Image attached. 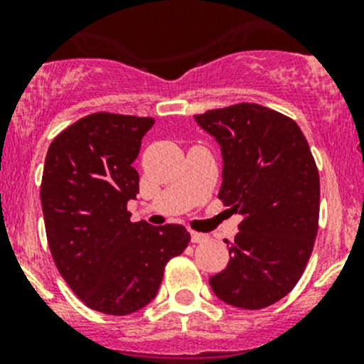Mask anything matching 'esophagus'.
Listing matches in <instances>:
<instances>
[{
	"mask_svg": "<svg viewBox=\"0 0 364 364\" xmlns=\"http://www.w3.org/2000/svg\"><path fill=\"white\" fill-rule=\"evenodd\" d=\"M204 241H208V236H205V234L192 232V243H204Z\"/></svg>",
	"mask_w": 364,
	"mask_h": 364,
	"instance_id": "1",
	"label": "esophagus"
}]
</instances>
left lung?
I'll use <instances>...</instances> for the list:
<instances>
[{"instance_id":"8db88e82","label":"left lung","mask_w":364,"mask_h":364,"mask_svg":"<svg viewBox=\"0 0 364 364\" xmlns=\"http://www.w3.org/2000/svg\"><path fill=\"white\" fill-rule=\"evenodd\" d=\"M196 121L222 149L218 199L243 215L229 264L209 285L230 306L260 310L296 287L314 250L317 165L296 121L273 109L243 102Z\"/></svg>"}]
</instances>
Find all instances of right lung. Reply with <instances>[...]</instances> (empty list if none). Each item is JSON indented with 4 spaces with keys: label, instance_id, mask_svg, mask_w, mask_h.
Listing matches in <instances>:
<instances>
[{
    "label": "right lung",
    "instance_id": "obj_1",
    "mask_svg": "<svg viewBox=\"0 0 364 364\" xmlns=\"http://www.w3.org/2000/svg\"><path fill=\"white\" fill-rule=\"evenodd\" d=\"M153 117L95 112L49 146L40 199L54 264L91 310L128 315L151 303L165 264L183 253V225L130 222L139 193L134 161Z\"/></svg>",
    "mask_w": 364,
    "mask_h": 364
}]
</instances>
